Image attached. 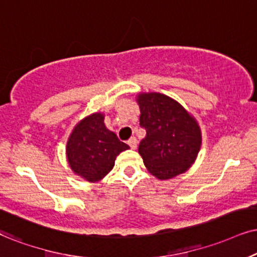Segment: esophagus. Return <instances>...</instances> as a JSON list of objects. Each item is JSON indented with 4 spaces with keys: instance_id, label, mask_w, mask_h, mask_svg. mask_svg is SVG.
Listing matches in <instances>:
<instances>
[{
    "instance_id": "obj_1",
    "label": "esophagus",
    "mask_w": 257,
    "mask_h": 257,
    "mask_svg": "<svg viewBox=\"0 0 257 257\" xmlns=\"http://www.w3.org/2000/svg\"><path fill=\"white\" fill-rule=\"evenodd\" d=\"M138 144H139V142H138V139H136V138H132L131 140H128V145L131 146L132 149H135L136 147H138Z\"/></svg>"
}]
</instances>
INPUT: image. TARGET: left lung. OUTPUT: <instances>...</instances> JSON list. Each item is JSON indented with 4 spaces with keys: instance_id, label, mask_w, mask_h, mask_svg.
<instances>
[{
    "instance_id": "left-lung-1",
    "label": "left lung",
    "mask_w": 257,
    "mask_h": 257,
    "mask_svg": "<svg viewBox=\"0 0 257 257\" xmlns=\"http://www.w3.org/2000/svg\"><path fill=\"white\" fill-rule=\"evenodd\" d=\"M140 124L147 134L139 146L146 168L159 180L188 171L201 147V129L196 117L178 100L160 92H139Z\"/></svg>"
}]
</instances>
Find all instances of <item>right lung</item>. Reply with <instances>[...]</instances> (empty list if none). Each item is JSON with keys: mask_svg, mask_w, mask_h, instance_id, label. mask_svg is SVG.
<instances>
[{"mask_svg": "<svg viewBox=\"0 0 257 257\" xmlns=\"http://www.w3.org/2000/svg\"><path fill=\"white\" fill-rule=\"evenodd\" d=\"M129 149L97 111L78 121L66 142V160L72 172L89 183H98L115 166L118 154Z\"/></svg>", "mask_w": 257, "mask_h": 257, "instance_id": "obj_1", "label": "right lung"}]
</instances>
